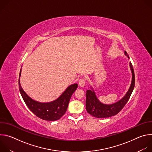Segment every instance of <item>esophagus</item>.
I'll list each match as a JSON object with an SVG mask.
<instances>
[{"label":"esophagus","instance_id":"1","mask_svg":"<svg viewBox=\"0 0 152 152\" xmlns=\"http://www.w3.org/2000/svg\"><path fill=\"white\" fill-rule=\"evenodd\" d=\"M85 85V80L84 79H81L79 81V85L81 87H83Z\"/></svg>","mask_w":152,"mask_h":152}]
</instances>
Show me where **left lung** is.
Instances as JSON below:
<instances>
[{
  "label": "left lung",
  "mask_w": 152,
  "mask_h": 152,
  "mask_svg": "<svg viewBox=\"0 0 152 152\" xmlns=\"http://www.w3.org/2000/svg\"><path fill=\"white\" fill-rule=\"evenodd\" d=\"M124 55L129 58L126 51H124ZM129 64L132 72V81L131 86L124 96L113 104H104L97 99L93 88L91 86V90H87L86 93V110L88 113L97 118H107L115 115L123 109L131 97L135 86L134 71L131 62Z\"/></svg>",
  "instance_id": "left-lung-1"
}]
</instances>
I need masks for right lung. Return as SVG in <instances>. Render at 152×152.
Returning a JSON list of instances; mask_svg holds the SVG:
<instances>
[{
    "label": "right lung",
    "instance_id": "obj_1",
    "mask_svg": "<svg viewBox=\"0 0 152 152\" xmlns=\"http://www.w3.org/2000/svg\"><path fill=\"white\" fill-rule=\"evenodd\" d=\"M21 70V69L20 71L18 79L19 90L29 109L36 116L44 120L55 121L61 118L66 113L70 98L78 85L77 83L70 85L58 99L52 102L41 103L33 100L21 88L20 82Z\"/></svg>",
    "mask_w": 152,
    "mask_h": 152
}]
</instances>
